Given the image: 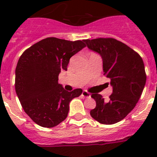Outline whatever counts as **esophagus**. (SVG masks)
Returning <instances> with one entry per match:
<instances>
[{"instance_id": "34e87169", "label": "esophagus", "mask_w": 157, "mask_h": 157, "mask_svg": "<svg viewBox=\"0 0 157 157\" xmlns=\"http://www.w3.org/2000/svg\"><path fill=\"white\" fill-rule=\"evenodd\" d=\"M81 95L83 96L84 98H90V94L87 92V91L84 90L83 92H82V94H81Z\"/></svg>"}]
</instances>
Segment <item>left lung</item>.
I'll list each match as a JSON object with an SVG mask.
<instances>
[{
    "mask_svg": "<svg viewBox=\"0 0 157 157\" xmlns=\"http://www.w3.org/2000/svg\"><path fill=\"white\" fill-rule=\"evenodd\" d=\"M89 49L103 59V75L113 87L109 100L93 94L96 107L90 116L101 124H112L123 120L134 109L146 84V72L141 56L133 49L114 38L84 40Z\"/></svg>",
    "mask_w": 157,
    "mask_h": 157,
    "instance_id": "1",
    "label": "left lung"
}]
</instances>
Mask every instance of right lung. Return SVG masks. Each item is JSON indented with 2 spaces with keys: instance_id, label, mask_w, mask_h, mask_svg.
Wrapping results in <instances>:
<instances>
[{
  "instance_id": "obj_1",
  "label": "right lung",
  "mask_w": 157,
  "mask_h": 157,
  "mask_svg": "<svg viewBox=\"0 0 157 157\" xmlns=\"http://www.w3.org/2000/svg\"><path fill=\"white\" fill-rule=\"evenodd\" d=\"M86 44L83 40L47 37L24 51L15 69V91L24 112L36 124L51 128L63 121L69 103L82 94L68 92L58 82L61 70L67 71L71 56Z\"/></svg>"
}]
</instances>
